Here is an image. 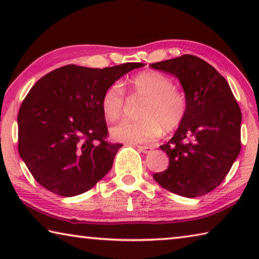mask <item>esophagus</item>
<instances>
[{"label":"esophagus","mask_w":259,"mask_h":259,"mask_svg":"<svg viewBox=\"0 0 259 259\" xmlns=\"http://www.w3.org/2000/svg\"><path fill=\"white\" fill-rule=\"evenodd\" d=\"M137 148H138V151L145 153V154L152 152V147H150V146H137Z\"/></svg>","instance_id":"esophagus-1"}]
</instances>
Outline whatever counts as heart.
<instances>
[{"label": "heart", "mask_w": 259, "mask_h": 259, "mask_svg": "<svg viewBox=\"0 0 259 259\" xmlns=\"http://www.w3.org/2000/svg\"><path fill=\"white\" fill-rule=\"evenodd\" d=\"M131 94L144 99L139 107L138 121L121 122L112 129L116 140L130 144L151 143L164 133H174L185 121L188 113L186 95L175 87L171 77L148 71L135 75L130 80ZM125 94L120 83L109 85L102 97V111L109 121L123 115Z\"/></svg>", "instance_id": "heart-1"}]
</instances>
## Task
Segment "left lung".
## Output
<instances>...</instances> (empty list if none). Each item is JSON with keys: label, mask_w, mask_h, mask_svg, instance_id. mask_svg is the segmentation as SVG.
Returning <instances> with one entry per match:
<instances>
[{"label": "left lung", "mask_w": 259, "mask_h": 259, "mask_svg": "<svg viewBox=\"0 0 259 259\" xmlns=\"http://www.w3.org/2000/svg\"><path fill=\"white\" fill-rule=\"evenodd\" d=\"M150 66L177 76L188 100L185 121L160 146L168 169L153 178L185 198L207 194L221 185L241 151L239 104L225 77L199 57L183 55Z\"/></svg>", "instance_id": "8db88e82"}]
</instances>
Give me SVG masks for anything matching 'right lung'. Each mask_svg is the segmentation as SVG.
Wrapping results in <instances>:
<instances>
[{
	"label": "right lung",
	"instance_id": "obj_1",
	"mask_svg": "<svg viewBox=\"0 0 259 259\" xmlns=\"http://www.w3.org/2000/svg\"><path fill=\"white\" fill-rule=\"evenodd\" d=\"M144 65H67L35 83L19 108L18 151L41 186L61 196L78 195L111 170L122 144L107 140L102 97L116 80Z\"/></svg>",
	"mask_w": 259,
	"mask_h": 259
}]
</instances>
